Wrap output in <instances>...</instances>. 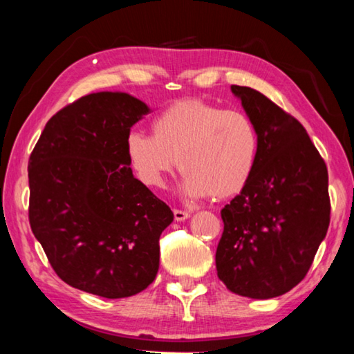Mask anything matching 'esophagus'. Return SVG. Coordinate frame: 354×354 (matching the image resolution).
Listing matches in <instances>:
<instances>
[{
	"instance_id": "esophagus-1",
	"label": "esophagus",
	"mask_w": 354,
	"mask_h": 354,
	"mask_svg": "<svg viewBox=\"0 0 354 354\" xmlns=\"http://www.w3.org/2000/svg\"><path fill=\"white\" fill-rule=\"evenodd\" d=\"M173 214H175V219L176 221H186L191 213H187V211H183V209H173Z\"/></svg>"
}]
</instances>
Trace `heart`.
<instances>
[{
    "mask_svg": "<svg viewBox=\"0 0 354 354\" xmlns=\"http://www.w3.org/2000/svg\"><path fill=\"white\" fill-rule=\"evenodd\" d=\"M151 133L130 131L125 152L141 184L159 189L178 167L186 197L225 200L254 173L259 135L245 113L197 98L179 100L152 119Z\"/></svg>",
    "mask_w": 354,
    "mask_h": 354,
    "instance_id": "heart-1",
    "label": "heart"
}]
</instances>
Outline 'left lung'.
I'll use <instances>...</instances> for the list:
<instances>
[{
	"label": "left lung",
	"mask_w": 354,
	"mask_h": 354,
	"mask_svg": "<svg viewBox=\"0 0 354 354\" xmlns=\"http://www.w3.org/2000/svg\"><path fill=\"white\" fill-rule=\"evenodd\" d=\"M230 88L256 125L259 156L250 183L221 211L216 270L229 291L272 299L302 281L328 234V168L297 119L254 88Z\"/></svg>",
	"instance_id": "left-lung-1"
}]
</instances>
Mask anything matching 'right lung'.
Wrapping results in <instances>:
<instances>
[{
    "instance_id": "1",
    "label": "right lung",
    "mask_w": 354,
    "mask_h": 354,
    "mask_svg": "<svg viewBox=\"0 0 354 354\" xmlns=\"http://www.w3.org/2000/svg\"><path fill=\"white\" fill-rule=\"evenodd\" d=\"M147 104L98 92L52 115L28 160L31 230L57 275L106 299L154 281L173 213L133 176L125 138Z\"/></svg>"
}]
</instances>
